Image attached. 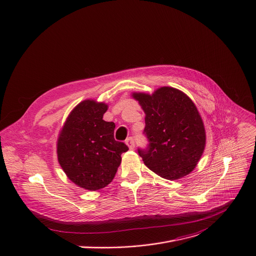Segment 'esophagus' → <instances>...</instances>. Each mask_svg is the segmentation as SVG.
<instances>
[{"label":"esophagus","instance_id":"obj_1","mask_svg":"<svg viewBox=\"0 0 256 256\" xmlns=\"http://www.w3.org/2000/svg\"><path fill=\"white\" fill-rule=\"evenodd\" d=\"M126 145L128 146L130 150H132L134 147H135V141H134V138H132V137L128 138L126 141Z\"/></svg>","mask_w":256,"mask_h":256}]
</instances>
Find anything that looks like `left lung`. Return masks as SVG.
<instances>
[{
	"label": "left lung",
	"instance_id": "obj_1",
	"mask_svg": "<svg viewBox=\"0 0 256 256\" xmlns=\"http://www.w3.org/2000/svg\"><path fill=\"white\" fill-rule=\"evenodd\" d=\"M145 113L147 148H138L144 164L158 176L176 180L188 176L204 154L206 130L191 98L172 87L152 96L134 92Z\"/></svg>",
	"mask_w": 256,
	"mask_h": 256
}]
</instances>
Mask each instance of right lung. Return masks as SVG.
<instances>
[{"instance_id": "obj_1", "label": "right lung", "mask_w": 256, "mask_h": 256, "mask_svg": "<svg viewBox=\"0 0 256 256\" xmlns=\"http://www.w3.org/2000/svg\"><path fill=\"white\" fill-rule=\"evenodd\" d=\"M108 104L86 100L67 117L57 142L59 164L74 184L96 191L109 184L128 150L114 139V122L102 119Z\"/></svg>"}]
</instances>
